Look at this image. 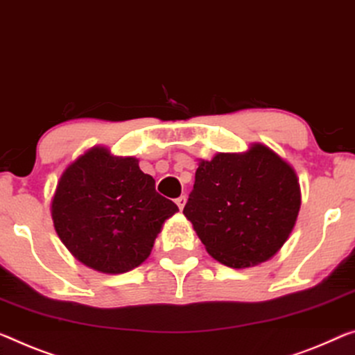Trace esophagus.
I'll use <instances>...</instances> for the list:
<instances>
[{
  "instance_id": "34e87169",
  "label": "esophagus",
  "mask_w": 355,
  "mask_h": 355,
  "mask_svg": "<svg viewBox=\"0 0 355 355\" xmlns=\"http://www.w3.org/2000/svg\"><path fill=\"white\" fill-rule=\"evenodd\" d=\"M185 201H187V198H185V195H181V196H179V198H176V205H178V208L181 209V211L184 209Z\"/></svg>"
}]
</instances>
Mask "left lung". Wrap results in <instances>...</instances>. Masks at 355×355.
<instances>
[{"instance_id":"1","label":"left lung","mask_w":355,"mask_h":355,"mask_svg":"<svg viewBox=\"0 0 355 355\" xmlns=\"http://www.w3.org/2000/svg\"><path fill=\"white\" fill-rule=\"evenodd\" d=\"M297 173L268 146L200 160L184 216L212 259L249 268L279 252L295 227Z\"/></svg>"}]
</instances>
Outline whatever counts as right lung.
Returning <instances> with one entry per match:
<instances>
[{
  "label": "right lung",
  "mask_w": 355,
  "mask_h": 355,
  "mask_svg": "<svg viewBox=\"0 0 355 355\" xmlns=\"http://www.w3.org/2000/svg\"><path fill=\"white\" fill-rule=\"evenodd\" d=\"M179 209L155 190L135 157L95 146L58 179L51 214L58 238L80 263L121 275L147 260L163 223Z\"/></svg>",
  "instance_id": "1"
}]
</instances>
